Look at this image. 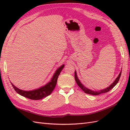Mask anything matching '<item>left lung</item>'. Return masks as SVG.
Wrapping results in <instances>:
<instances>
[{
  "mask_svg": "<svg viewBox=\"0 0 130 130\" xmlns=\"http://www.w3.org/2000/svg\"><path fill=\"white\" fill-rule=\"evenodd\" d=\"M121 72H120L119 76H118V77H117L116 80H115V82L113 83L110 86H108V87L106 88V89H105L104 90H100V91H92L91 90H90V89H88L87 88L85 87L82 84L80 83V80H79L78 78L77 77V73H76V71H75L74 72V78H75V80H76V82L77 83V84H78V85L79 86V87L80 88V89L84 92L85 93H87V94H92V95H99L101 93H106L107 92L110 91L111 89H112L117 84V83H118V82H119V80L120 79V76H121Z\"/></svg>",
  "mask_w": 130,
  "mask_h": 130,
  "instance_id": "1",
  "label": "left lung"
}]
</instances>
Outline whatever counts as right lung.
Here are the masks:
<instances>
[{
  "label": "right lung",
  "mask_w": 130,
  "mask_h": 130,
  "mask_svg": "<svg viewBox=\"0 0 130 130\" xmlns=\"http://www.w3.org/2000/svg\"><path fill=\"white\" fill-rule=\"evenodd\" d=\"M64 65H62L56 71V72L53 75L51 82L47 83L46 85L41 87L37 90L29 91H23L19 89L18 88L14 86L13 84L11 83L12 86H13V89L17 92L20 95L23 96V97L32 100L41 99L43 98L47 97V96L49 95L52 93V92L53 91L54 88H55V86L56 85L58 77L60 74L62 69L64 68Z\"/></svg>",
  "instance_id": "obj_1"
}]
</instances>
